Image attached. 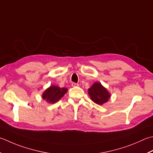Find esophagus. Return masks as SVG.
<instances>
[{
  "instance_id": "obj_1",
  "label": "esophagus",
  "mask_w": 153,
  "mask_h": 153,
  "mask_svg": "<svg viewBox=\"0 0 153 153\" xmlns=\"http://www.w3.org/2000/svg\"><path fill=\"white\" fill-rule=\"evenodd\" d=\"M71 85H72V87H77V86H78L79 85H78V83H71Z\"/></svg>"
}]
</instances>
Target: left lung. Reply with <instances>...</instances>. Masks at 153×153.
I'll return each mask as SVG.
<instances>
[{
	"mask_svg": "<svg viewBox=\"0 0 153 153\" xmlns=\"http://www.w3.org/2000/svg\"><path fill=\"white\" fill-rule=\"evenodd\" d=\"M88 94L94 103L100 105L108 101L111 97L107 89L99 82L94 83L91 88L88 89Z\"/></svg>",
	"mask_w": 153,
	"mask_h": 153,
	"instance_id": "1",
	"label": "left lung"
}]
</instances>
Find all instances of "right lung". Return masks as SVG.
<instances>
[{
	"label": "right lung",
	"instance_id": "1",
	"mask_svg": "<svg viewBox=\"0 0 153 153\" xmlns=\"http://www.w3.org/2000/svg\"><path fill=\"white\" fill-rule=\"evenodd\" d=\"M67 91V88H60L58 86L52 85L44 91L42 99L50 103H55L58 102Z\"/></svg>",
	"mask_w": 153,
	"mask_h": 153
}]
</instances>
